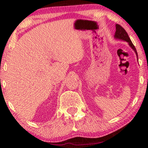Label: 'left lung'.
<instances>
[{"label":"left lung","mask_w":148,"mask_h":148,"mask_svg":"<svg viewBox=\"0 0 148 148\" xmlns=\"http://www.w3.org/2000/svg\"><path fill=\"white\" fill-rule=\"evenodd\" d=\"M114 38H115V39L120 40L127 42L128 43L129 46H130L131 48L133 49V51L135 52L136 58H137V60H138V54H137V52H136L135 47H134V45L132 44L130 38H129V36L127 35V32H125V30L121 26V25H118V24H116V32H115V34H114Z\"/></svg>","instance_id":"1"}]
</instances>
